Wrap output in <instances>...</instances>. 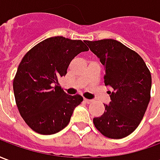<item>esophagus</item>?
<instances>
[{"mask_svg": "<svg viewBox=\"0 0 160 160\" xmlns=\"http://www.w3.org/2000/svg\"><path fill=\"white\" fill-rule=\"evenodd\" d=\"M84 101H85L86 103H87V104H90V103H92V99H87V98H84Z\"/></svg>", "mask_w": 160, "mask_h": 160, "instance_id": "obj_1", "label": "esophagus"}]
</instances>
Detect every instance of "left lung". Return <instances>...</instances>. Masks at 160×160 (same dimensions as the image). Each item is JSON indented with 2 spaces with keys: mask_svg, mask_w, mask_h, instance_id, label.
I'll list each match as a JSON object with an SVG mask.
<instances>
[{
  "mask_svg": "<svg viewBox=\"0 0 160 160\" xmlns=\"http://www.w3.org/2000/svg\"><path fill=\"white\" fill-rule=\"evenodd\" d=\"M105 69L104 84L111 102L104 113L93 118L101 134L122 139L133 133L144 117L150 101L152 77L137 53L114 39L85 41Z\"/></svg>",
  "mask_w": 160,
  "mask_h": 160,
  "instance_id": "1",
  "label": "left lung"
}]
</instances>
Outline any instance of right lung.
Returning <instances> with one entry per match:
<instances>
[{
  "label": "right lung",
  "mask_w": 160,
  "mask_h": 160,
  "mask_svg": "<svg viewBox=\"0 0 160 160\" xmlns=\"http://www.w3.org/2000/svg\"><path fill=\"white\" fill-rule=\"evenodd\" d=\"M87 50L81 40L52 37L23 57L12 87L19 113L32 130L53 134L68 124L83 98L63 92L58 78L66 75L70 62L77 55Z\"/></svg>",
  "instance_id": "add662e5"
}]
</instances>
